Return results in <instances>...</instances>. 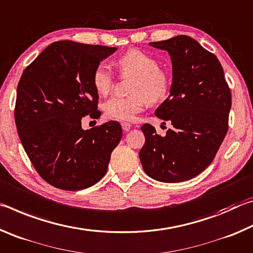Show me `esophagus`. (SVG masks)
<instances>
[{
    "instance_id": "obj_1",
    "label": "esophagus",
    "mask_w": 253,
    "mask_h": 253,
    "mask_svg": "<svg viewBox=\"0 0 253 253\" xmlns=\"http://www.w3.org/2000/svg\"><path fill=\"white\" fill-rule=\"evenodd\" d=\"M122 127H123V129H124V131H129V129L131 128V125L129 123H122Z\"/></svg>"
}]
</instances>
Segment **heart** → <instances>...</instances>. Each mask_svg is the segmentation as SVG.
Listing matches in <instances>:
<instances>
[{"label": "heart", "instance_id": "heart-1", "mask_svg": "<svg viewBox=\"0 0 253 253\" xmlns=\"http://www.w3.org/2000/svg\"><path fill=\"white\" fill-rule=\"evenodd\" d=\"M117 67L123 76H135L130 84L131 96L111 97L102 109L107 118L129 122L149 104H158L168 99L170 92V78L161 69L156 58L140 50L132 49L117 60ZM92 85L99 95L105 96L114 85V75L106 63H99L92 72Z\"/></svg>", "mask_w": 253, "mask_h": 253}]
</instances>
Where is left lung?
<instances>
[{
  "label": "left lung",
  "mask_w": 253,
  "mask_h": 253,
  "mask_svg": "<svg viewBox=\"0 0 253 253\" xmlns=\"http://www.w3.org/2000/svg\"><path fill=\"white\" fill-rule=\"evenodd\" d=\"M149 44L168 51L172 60L169 96L155 115L174 128L161 136L152 125H143L145 144L139 158L145 173L156 181H187L211 164L223 142L231 91L219 60L191 37Z\"/></svg>",
  "instance_id": "obj_1"
}]
</instances>
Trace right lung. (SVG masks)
Returning a JSON list of instances; mask_svg holds the SVG:
<instances>
[{"instance_id":"add662e5","label":"right lung","mask_w":253,"mask_h":253,"mask_svg":"<svg viewBox=\"0 0 253 253\" xmlns=\"http://www.w3.org/2000/svg\"><path fill=\"white\" fill-rule=\"evenodd\" d=\"M116 48L74 41L51 43L23 71L14 117L25 153L40 176L66 191L90 187L106 174L123 129L115 121L91 129L83 117H99L92 72Z\"/></svg>"}]
</instances>
